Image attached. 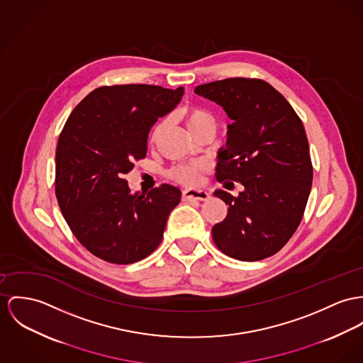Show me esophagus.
I'll return each instance as SVG.
<instances>
[{
    "label": "esophagus",
    "instance_id": "obj_1",
    "mask_svg": "<svg viewBox=\"0 0 363 363\" xmlns=\"http://www.w3.org/2000/svg\"><path fill=\"white\" fill-rule=\"evenodd\" d=\"M182 197H184V200H200V201H204V200H207L210 197V195L206 191L185 189L182 192Z\"/></svg>",
    "mask_w": 363,
    "mask_h": 363
}]
</instances>
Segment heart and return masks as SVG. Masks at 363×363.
<instances>
[{
  "mask_svg": "<svg viewBox=\"0 0 363 363\" xmlns=\"http://www.w3.org/2000/svg\"><path fill=\"white\" fill-rule=\"evenodd\" d=\"M185 117V123L188 125V128L195 133L196 130H199L200 127H203L204 124L213 123L214 120L213 117L200 109V108H189L184 112ZM166 127V120H162L160 123L156 124V127L152 131L150 140L156 142L159 140V137L162 135L163 130ZM208 169V166L204 162H192V163H182V164H177L168 171V177L182 185H197L201 181V175Z\"/></svg>",
  "mask_w": 363,
  "mask_h": 363,
  "instance_id": "1",
  "label": "heart"
}]
</instances>
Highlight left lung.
<instances>
[{
	"label": "left lung",
	"instance_id": "left-lung-1",
	"mask_svg": "<svg viewBox=\"0 0 363 363\" xmlns=\"http://www.w3.org/2000/svg\"><path fill=\"white\" fill-rule=\"evenodd\" d=\"M195 92L223 106L232 120L216 178L245 186L238 197L214 192L229 208L213 226V240L239 261L271 257L298 228L312 186L303 121L279 91L259 79H225L197 85Z\"/></svg>",
	"mask_w": 363,
	"mask_h": 363
}]
</instances>
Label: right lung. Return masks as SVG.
<instances>
[{"label": "right lung", "mask_w": 363, "mask_h": 363, "mask_svg": "<svg viewBox=\"0 0 363 363\" xmlns=\"http://www.w3.org/2000/svg\"><path fill=\"white\" fill-rule=\"evenodd\" d=\"M182 95V86H99L73 109L59 135L55 194L60 211L77 240L104 261L133 264L162 243L181 191L163 184L147 194L131 192L124 175L146 156L150 127Z\"/></svg>", "instance_id": "add662e5"}]
</instances>
